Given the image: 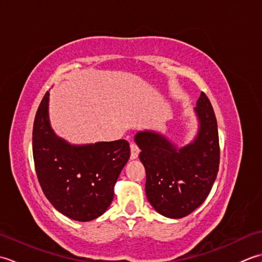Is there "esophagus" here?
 Listing matches in <instances>:
<instances>
[{
	"mask_svg": "<svg viewBox=\"0 0 262 262\" xmlns=\"http://www.w3.org/2000/svg\"><path fill=\"white\" fill-rule=\"evenodd\" d=\"M138 154H140V148L137 147L135 143H130V159L132 160L137 159Z\"/></svg>",
	"mask_w": 262,
	"mask_h": 262,
	"instance_id": "obj_1",
	"label": "esophagus"
}]
</instances>
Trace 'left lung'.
<instances>
[{
	"label": "left lung",
	"mask_w": 262,
	"mask_h": 262,
	"mask_svg": "<svg viewBox=\"0 0 262 262\" xmlns=\"http://www.w3.org/2000/svg\"><path fill=\"white\" fill-rule=\"evenodd\" d=\"M193 111L198 120L197 134L180 147L155 130H141L135 135L146 172L147 200L159 214L169 219H182L198 208L219 172L217 121L204 92Z\"/></svg>",
	"instance_id": "obj_1"
}]
</instances>
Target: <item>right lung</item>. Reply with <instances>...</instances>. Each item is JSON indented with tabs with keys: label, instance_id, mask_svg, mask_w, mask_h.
Wrapping results in <instances>:
<instances>
[{
	"label": "right lung",
	"instance_id": "1",
	"mask_svg": "<svg viewBox=\"0 0 262 262\" xmlns=\"http://www.w3.org/2000/svg\"><path fill=\"white\" fill-rule=\"evenodd\" d=\"M49 92L33 122L32 152L39 183L59 213L79 222L98 219L114 199L117 179L130 157L125 140L71 144L49 121Z\"/></svg>",
	"mask_w": 262,
	"mask_h": 262
}]
</instances>
